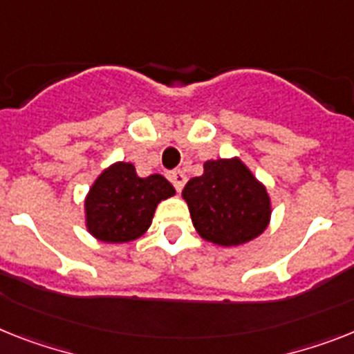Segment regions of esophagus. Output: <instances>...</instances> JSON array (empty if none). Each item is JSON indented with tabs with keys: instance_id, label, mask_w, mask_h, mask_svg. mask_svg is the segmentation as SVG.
Wrapping results in <instances>:
<instances>
[{
	"instance_id": "obj_1",
	"label": "esophagus",
	"mask_w": 354,
	"mask_h": 354,
	"mask_svg": "<svg viewBox=\"0 0 354 354\" xmlns=\"http://www.w3.org/2000/svg\"><path fill=\"white\" fill-rule=\"evenodd\" d=\"M169 180H171V182H172L174 189H176V191L180 192L183 189V185H185L187 176H185V174H183L182 171H180V169H176V171H172L171 174H169Z\"/></svg>"
}]
</instances>
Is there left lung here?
Segmentation results:
<instances>
[{"label": "left lung", "instance_id": "obj_1", "mask_svg": "<svg viewBox=\"0 0 354 354\" xmlns=\"http://www.w3.org/2000/svg\"><path fill=\"white\" fill-rule=\"evenodd\" d=\"M196 230L221 246L252 241L270 221L268 192L239 160H210L183 189Z\"/></svg>", "mask_w": 354, "mask_h": 354}]
</instances>
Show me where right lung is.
<instances>
[{
  "mask_svg": "<svg viewBox=\"0 0 354 354\" xmlns=\"http://www.w3.org/2000/svg\"><path fill=\"white\" fill-rule=\"evenodd\" d=\"M174 194L160 174L140 178L131 163H115L97 178L86 198L88 230L106 243H127L149 228L154 209Z\"/></svg>",
  "mask_w": 354,
  "mask_h": 354,
  "instance_id": "add662e5",
  "label": "right lung"
}]
</instances>
